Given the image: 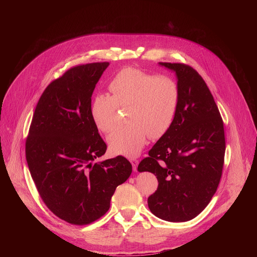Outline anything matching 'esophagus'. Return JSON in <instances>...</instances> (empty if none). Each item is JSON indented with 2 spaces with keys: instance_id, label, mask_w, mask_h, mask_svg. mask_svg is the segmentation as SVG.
Instances as JSON below:
<instances>
[{
  "instance_id": "obj_1",
  "label": "esophagus",
  "mask_w": 257,
  "mask_h": 257,
  "mask_svg": "<svg viewBox=\"0 0 257 257\" xmlns=\"http://www.w3.org/2000/svg\"><path fill=\"white\" fill-rule=\"evenodd\" d=\"M131 164H132V167H133V171L136 172L137 171V167H138V160H134V159H131L130 160Z\"/></svg>"
}]
</instances>
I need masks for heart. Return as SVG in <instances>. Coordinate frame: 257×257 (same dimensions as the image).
I'll return each mask as SVG.
<instances>
[{
	"label": "heart",
	"instance_id": "b5f03b06",
	"mask_svg": "<svg viewBox=\"0 0 257 257\" xmlns=\"http://www.w3.org/2000/svg\"><path fill=\"white\" fill-rule=\"evenodd\" d=\"M108 87L112 95L98 91L92 96L91 119L99 131L107 133L115 125L118 106H129V124L116 127L107 136V143L114 153L134 158L148 134L159 138L172 126L180 102L179 85L171 77L126 68L114 76Z\"/></svg>",
	"mask_w": 257,
	"mask_h": 257
}]
</instances>
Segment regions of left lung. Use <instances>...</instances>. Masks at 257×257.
Wrapping results in <instances>:
<instances>
[{"label":"left lung","instance_id":"obj_1","mask_svg":"<svg viewBox=\"0 0 257 257\" xmlns=\"http://www.w3.org/2000/svg\"><path fill=\"white\" fill-rule=\"evenodd\" d=\"M173 70L180 102L170 129L138 165L157 176L151 211L168 222H187L209 203L222 177L226 151L224 123L206 83L181 63H159Z\"/></svg>","mask_w":257,"mask_h":257}]
</instances>
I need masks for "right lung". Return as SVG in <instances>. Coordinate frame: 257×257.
Masks as SVG:
<instances>
[{
  "label": "right lung",
  "mask_w": 257,
  "mask_h": 257,
  "mask_svg": "<svg viewBox=\"0 0 257 257\" xmlns=\"http://www.w3.org/2000/svg\"><path fill=\"white\" fill-rule=\"evenodd\" d=\"M108 65L72 67L52 81L36 104L26 138V161L36 189L48 208L72 225H88L102 216L132 172L122 156L94 163L106 144L89 105Z\"/></svg>",
  "instance_id": "add662e5"
}]
</instances>
